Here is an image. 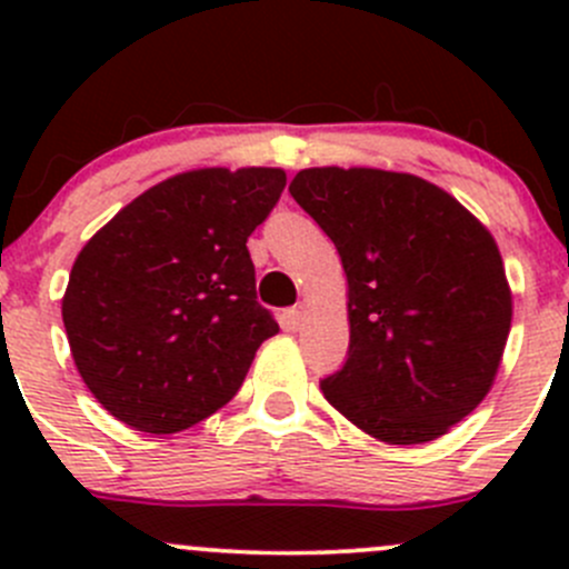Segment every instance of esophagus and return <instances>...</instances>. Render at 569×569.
<instances>
[{
	"label": "esophagus",
	"mask_w": 569,
	"mask_h": 569,
	"mask_svg": "<svg viewBox=\"0 0 569 569\" xmlns=\"http://www.w3.org/2000/svg\"><path fill=\"white\" fill-rule=\"evenodd\" d=\"M306 317H308L306 306H297V308H291L289 313H286V325H289V330H300Z\"/></svg>",
	"instance_id": "obj_1"
}]
</instances>
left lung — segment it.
<instances>
[{"instance_id":"1","label":"left lung","mask_w":569,"mask_h":569,"mask_svg":"<svg viewBox=\"0 0 569 569\" xmlns=\"http://www.w3.org/2000/svg\"><path fill=\"white\" fill-rule=\"evenodd\" d=\"M289 192L332 239L349 286V355L321 380L325 399L382 443L446 435L492 388L512 327L492 233L410 173L308 168Z\"/></svg>"}]
</instances>
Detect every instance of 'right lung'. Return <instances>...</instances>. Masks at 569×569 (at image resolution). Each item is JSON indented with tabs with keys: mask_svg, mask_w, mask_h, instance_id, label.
<instances>
[{
	"mask_svg": "<svg viewBox=\"0 0 569 569\" xmlns=\"http://www.w3.org/2000/svg\"><path fill=\"white\" fill-rule=\"evenodd\" d=\"M280 168L178 173L118 211L77 256L62 321L84 386L137 432L173 435L237 396L280 330L256 300L248 237Z\"/></svg>",
	"mask_w": 569,
	"mask_h": 569,
	"instance_id": "1",
	"label": "right lung"
}]
</instances>
